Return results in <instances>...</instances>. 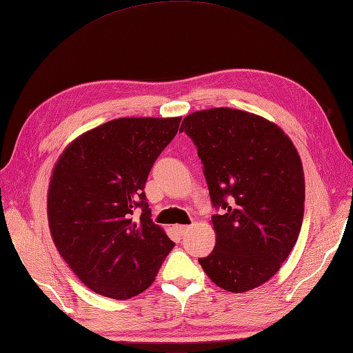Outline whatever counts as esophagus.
I'll return each instance as SVG.
<instances>
[{
    "instance_id": "34e87169",
    "label": "esophagus",
    "mask_w": 353,
    "mask_h": 353,
    "mask_svg": "<svg viewBox=\"0 0 353 353\" xmlns=\"http://www.w3.org/2000/svg\"><path fill=\"white\" fill-rule=\"evenodd\" d=\"M176 230L179 234H185L188 230H190V225H176Z\"/></svg>"
}]
</instances>
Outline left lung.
Segmentation results:
<instances>
[{"instance_id": "8db88e82", "label": "left lung", "mask_w": 353, "mask_h": 353, "mask_svg": "<svg viewBox=\"0 0 353 353\" xmlns=\"http://www.w3.org/2000/svg\"><path fill=\"white\" fill-rule=\"evenodd\" d=\"M180 130L203 162L215 248L199 259L218 288L242 293L274 276L289 257L304 218L305 180L290 138L247 111L212 108L186 116Z\"/></svg>"}]
</instances>
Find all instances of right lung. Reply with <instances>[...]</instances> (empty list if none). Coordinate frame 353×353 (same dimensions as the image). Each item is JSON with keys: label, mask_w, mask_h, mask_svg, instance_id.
Returning <instances> with one entry per match:
<instances>
[{"label": "right lung", "mask_w": 353, "mask_h": 353, "mask_svg": "<svg viewBox=\"0 0 353 353\" xmlns=\"http://www.w3.org/2000/svg\"><path fill=\"white\" fill-rule=\"evenodd\" d=\"M180 120L106 121L78 137L55 163L48 190L54 243L73 274L102 296L121 301L144 292L174 247L152 221L144 186Z\"/></svg>", "instance_id": "right-lung-1"}]
</instances>
